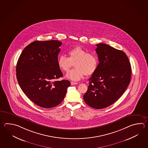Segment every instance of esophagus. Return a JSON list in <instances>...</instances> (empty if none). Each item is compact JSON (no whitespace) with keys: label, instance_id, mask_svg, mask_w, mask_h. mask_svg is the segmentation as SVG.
Listing matches in <instances>:
<instances>
[{"label":"esophagus","instance_id":"obj_1","mask_svg":"<svg viewBox=\"0 0 148 148\" xmlns=\"http://www.w3.org/2000/svg\"><path fill=\"white\" fill-rule=\"evenodd\" d=\"M71 84L72 85H74L77 84L78 83H76V82H71Z\"/></svg>","mask_w":148,"mask_h":148}]
</instances>
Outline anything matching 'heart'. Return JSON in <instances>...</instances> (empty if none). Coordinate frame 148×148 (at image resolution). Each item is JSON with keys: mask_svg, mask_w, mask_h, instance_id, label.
Here are the masks:
<instances>
[{"mask_svg": "<svg viewBox=\"0 0 148 148\" xmlns=\"http://www.w3.org/2000/svg\"><path fill=\"white\" fill-rule=\"evenodd\" d=\"M69 58L60 55L58 58V65L63 72H67L74 63L75 69L69 71L66 74L67 78L73 81H79L85 75H92L97 70L98 59L95 55L88 53L81 46H76L68 51Z\"/></svg>", "mask_w": 148, "mask_h": 148, "instance_id": "1", "label": "heart"}]
</instances>
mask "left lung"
I'll list each match as a JSON object with an SVG mask.
<instances>
[{"label":"left lung","mask_w":148,"mask_h":148,"mask_svg":"<svg viewBox=\"0 0 148 148\" xmlns=\"http://www.w3.org/2000/svg\"><path fill=\"white\" fill-rule=\"evenodd\" d=\"M97 46L100 63L89 79L83 99L88 106L101 109L113 104L123 94L130 83L131 67L124 51L103 43Z\"/></svg>","instance_id":"obj_1"}]
</instances>
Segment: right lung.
Segmentation results:
<instances>
[{
  "mask_svg": "<svg viewBox=\"0 0 148 148\" xmlns=\"http://www.w3.org/2000/svg\"><path fill=\"white\" fill-rule=\"evenodd\" d=\"M62 42L36 40L22 51L16 66V76L21 90L37 106L51 108L60 104L70 82L55 79L63 75L58 65Z\"/></svg>",
  "mask_w": 148,
  "mask_h": 148,
  "instance_id": "right-lung-1",
  "label": "right lung"
}]
</instances>
